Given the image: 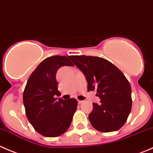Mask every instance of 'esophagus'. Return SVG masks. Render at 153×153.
I'll return each instance as SVG.
<instances>
[{
  "label": "esophagus",
  "instance_id": "obj_1",
  "mask_svg": "<svg viewBox=\"0 0 153 153\" xmlns=\"http://www.w3.org/2000/svg\"><path fill=\"white\" fill-rule=\"evenodd\" d=\"M83 102L82 100H78V103L79 104H82Z\"/></svg>",
  "mask_w": 153,
  "mask_h": 153
}]
</instances>
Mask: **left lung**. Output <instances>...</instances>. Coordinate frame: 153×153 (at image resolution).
<instances>
[{"label": "left lung", "mask_w": 153, "mask_h": 153, "mask_svg": "<svg viewBox=\"0 0 153 153\" xmlns=\"http://www.w3.org/2000/svg\"><path fill=\"white\" fill-rule=\"evenodd\" d=\"M68 58L82 72L88 91H97L100 103H93L88 118L91 126L102 132L120 129L131 108V90L123 73L108 60L97 56H70Z\"/></svg>", "instance_id": "obj_1"}]
</instances>
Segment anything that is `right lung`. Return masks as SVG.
Wrapping results in <instances>:
<instances>
[{
  "label": "right lung",
  "mask_w": 153,
  "mask_h": 153,
  "mask_svg": "<svg viewBox=\"0 0 153 153\" xmlns=\"http://www.w3.org/2000/svg\"><path fill=\"white\" fill-rule=\"evenodd\" d=\"M74 64L65 56L48 57L39 65L27 80L23 100L26 115L33 128L45 137H58L68 129L77 108V100L55 98L56 72Z\"/></svg>",
  "instance_id": "right-lung-1"
}]
</instances>
